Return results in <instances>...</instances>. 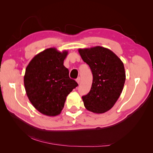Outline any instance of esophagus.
I'll return each instance as SVG.
<instances>
[{
    "label": "esophagus",
    "instance_id": "esophagus-1",
    "mask_svg": "<svg viewBox=\"0 0 153 153\" xmlns=\"http://www.w3.org/2000/svg\"><path fill=\"white\" fill-rule=\"evenodd\" d=\"M76 82L78 83V84H80V77H78V78H76Z\"/></svg>",
    "mask_w": 153,
    "mask_h": 153
}]
</instances>
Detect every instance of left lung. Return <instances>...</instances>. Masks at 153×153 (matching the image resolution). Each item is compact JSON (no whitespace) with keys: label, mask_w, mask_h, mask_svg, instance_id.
Wrapping results in <instances>:
<instances>
[{"label":"left lung","mask_w":153,"mask_h":153,"mask_svg":"<svg viewBox=\"0 0 153 153\" xmlns=\"http://www.w3.org/2000/svg\"><path fill=\"white\" fill-rule=\"evenodd\" d=\"M93 76L91 89L82 96L85 108L103 114L112 108L123 91L126 73L123 62L112 51L100 46L78 49Z\"/></svg>","instance_id":"8db88e82"}]
</instances>
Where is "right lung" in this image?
<instances>
[{
	"label": "right lung",
	"instance_id": "obj_1",
	"mask_svg": "<svg viewBox=\"0 0 153 153\" xmlns=\"http://www.w3.org/2000/svg\"><path fill=\"white\" fill-rule=\"evenodd\" d=\"M68 52L47 48L34 57L25 69L24 85L34 108L47 116H56L64 108L67 96L78 84L64 66Z\"/></svg>",
	"mask_w": 153,
	"mask_h": 153
}]
</instances>
